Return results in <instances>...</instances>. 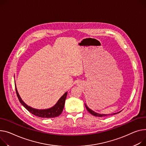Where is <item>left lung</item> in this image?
Listing matches in <instances>:
<instances>
[{"instance_id":"8db88e82","label":"left lung","mask_w":146,"mask_h":146,"mask_svg":"<svg viewBox=\"0 0 146 146\" xmlns=\"http://www.w3.org/2000/svg\"><path fill=\"white\" fill-rule=\"evenodd\" d=\"M85 106H86V109L87 110V111H88L90 114H92V115H94V116H97V117H104V116H107V115H109L110 114H99V113H96V112H94V111H93L92 110H91L90 109H89L88 107H87V106H86V104H85ZM120 112H118V113H120ZM114 113V114H117V113Z\"/></svg>"}]
</instances>
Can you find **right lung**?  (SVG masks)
<instances>
[{
	"label": "right lung",
	"instance_id": "right-lung-1",
	"mask_svg": "<svg viewBox=\"0 0 146 146\" xmlns=\"http://www.w3.org/2000/svg\"><path fill=\"white\" fill-rule=\"evenodd\" d=\"M15 87H16V85H15ZM16 92L17 94V98L19 100V102H21V103L29 112L34 114L36 116H37V117H42V118H53V117H57V116L60 115L63 111L64 106L67 94V92H66L59 99V100H58L56 104L53 107H52V108L47 109L38 110V109H33L31 108V107L27 106L25 103H24V102L22 100L20 96H19L16 87Z\"/></svg>",
	"mask_w": 146,
	"mask_h": 146
}]
</instances>
